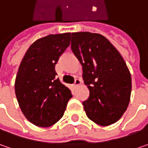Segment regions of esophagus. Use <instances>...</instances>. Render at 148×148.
<instances>
[{
  "mask_svg": "<svg viewBox=\"0 0 148 148\" xmlns=\"http://www.w3.org/2000/svg\"><path fill=\"white\" fill-rule=\"evenodd\" d=\"M80 84H81L80 79H75V80H74V87L79 86V85Z\"/></svg>",
  "mask_w": 148,
  "mask_h": 148,
  "instance_id": "obj_1",
  "label": "esophagus"
}]
</instances>
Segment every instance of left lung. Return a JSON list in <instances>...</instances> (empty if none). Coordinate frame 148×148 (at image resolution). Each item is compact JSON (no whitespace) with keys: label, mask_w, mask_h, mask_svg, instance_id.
<instances>
[{"label":"left lung","mask_w":148,"mask_h":148,"mask_svg":"<svg viewBox=\"0 0 148 148\" xmlns=\"http://www.w3.org/2000/svg\"><path fill=\"white\" fill-rule=\"evenodd\" d=\"M71 49L89 90L83 102L88 118L100 126L116 123L127 110L132 91L131 74L122 55L104 36L90 32L72 33Z\"/></svg>","instance_id":"left-lung-1"}]
</instances>
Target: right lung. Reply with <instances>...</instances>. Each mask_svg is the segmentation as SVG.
Segmentation results:
<instances>
[{
	"mask_svg": "<svg viewBox=\"0 0 148 148\" xmlns=\"http://www.w3.org/2000/svg\"><path fill=\"white\" fill-rule=\"evenodd\" d=\"M70 33L49 35L35 41L20 64L15 91L23 114L41 127L54 125L64 115L70 89L57 78L55 64L70 44Z\"/></svg>",
	"mask_w": 148,
	"mask_h": 148,
	"instance_id": "right-lung-1",
	"label": "right lung"
}]
</instances>
